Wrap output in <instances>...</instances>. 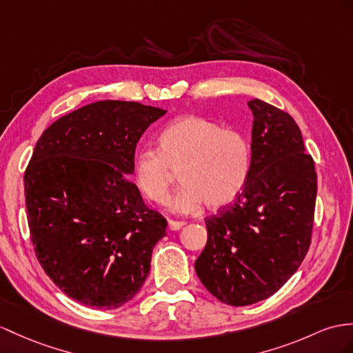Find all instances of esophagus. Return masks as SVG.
Returning <instances> with one entry per match:
<instances>
[{
	"instance_id": "obj_1",
	"label": "esophagus",
	"mask_w": 353,
	"mask_h": 353,
	"mask_svg": "<svg viewBox=\"0 0 353 353\" xmlns=\"http://www.w3.org/2000/svg\"><path fill=\"white\" fill-rule=\"evenodd\" d=\"M185 225V221H176V220H169L168 226L170 230H179Z\"/></svg>"
}]
</instances>
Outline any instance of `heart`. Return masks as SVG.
I'll list each match as a JSON object with an SVG mask.
<instances>
[{"label":"heart","mask_w":353,"mask_h":353,"mask_svg":"<svg viewBox=\"0 0 353 353\" xmlns=\"http://www.w3.org/2000/svg\"><path fill=\"white\" fill-rule=\"evenodd\" d=\"M252 147L234 128L199 115L172 121L159 136V150L145 148L136 154L133 178L141 193L152 203L166 205L179 170L181 187L172 210L192 214L205 203L219 210L241 194L250 176Z\"/></svg>","instance_id":"1"}]
</instances>
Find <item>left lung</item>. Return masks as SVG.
Instances as JSON below:
<instances>
[{
    "label": "left lung",
    "instance_id": "8db88e82",
    "mask_svg": "<svg viewBox=\"0 0 353 353\" xmlns=\"http://www.w3.org/2000/svg\"><path fill=\"white\" fill-rule=\"evenodd\" d=\"M250 176L235 202L205 219L208 241L194 262L221 303L243 307L271 296L299 268L312 243L317 193L314 161L289 114L248 101Z\"/></svg>",
    "mask_w": 353,
    "mask_h": 353
}]
</instances>
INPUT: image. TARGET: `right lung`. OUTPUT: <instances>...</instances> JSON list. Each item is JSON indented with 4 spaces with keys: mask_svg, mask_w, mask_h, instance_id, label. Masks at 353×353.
Masks as SVG:
<instances>
[{
    "mask_svg": "<svg viewBox=\"0 0 353 353\" xmlns=\"http://www.w3.org/2000/svg\"><path fill=\"white\" fill-rule=\"evenodd\" d=\"M165 114L101 100L57 119L36 143L23 175L31 241L41 268L81 304L118 308L148 277L168 221L125 175L141 136Z\"/></svg>",
    "mask_w": 353,
    "mask_h": 353,
    "instance_id": "1",
    "label": "right lung"
}]
</instances>
